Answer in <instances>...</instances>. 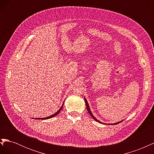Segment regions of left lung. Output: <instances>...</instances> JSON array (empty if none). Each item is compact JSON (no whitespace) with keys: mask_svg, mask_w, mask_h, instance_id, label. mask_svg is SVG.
<instances>
[{"mask_svg":"<svg viewBox=\"0 0 154 154\" xmlns=\"http://www.w3.org/2000/svg\"><path fill=\"white\" fill-rule=\"evenodd\" d=\"M85 104H86V107H87V111H88V112L89 113V114L91 116V117L94 119V120H96V122H99V123H103L102 122H100L99 120H97L94 116L92 115V113L91 112V110H90V108H89V105H88V102H87V100H86V98L85 97ZM122 121H121V122H118V123H112V124H110V125H117V124H118V123H121L122 122ZM103 124H106V123H103ZM108 125H109V124H108Z\"/></svg>","mask_w":154,"mask_h":154,"instance_id":"8db88e82","label":"left lung"}]
</instances>
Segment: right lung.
<instances>
[{"label":"right lung","mask_w":154,"mask_h":154,"mask_svg":"<svg viewBox=\"0 0 154 154\" xmlns=\"http://www.w3.org/2000/svg\"><path fill=\"white\" fill-rule=\"evenodd\" d=\"M63 104H64V101H63V105H62V106H61V108H60L57 112L56 113H54V114H53V115H51V116H48V117H47V118H38V119H49V118H53V117H54V116H57L59 113H60V112L62 110V108H63ZM37 119V118H36Z\"/></svg>","instance_id":"obj_1"}]
</instances>
